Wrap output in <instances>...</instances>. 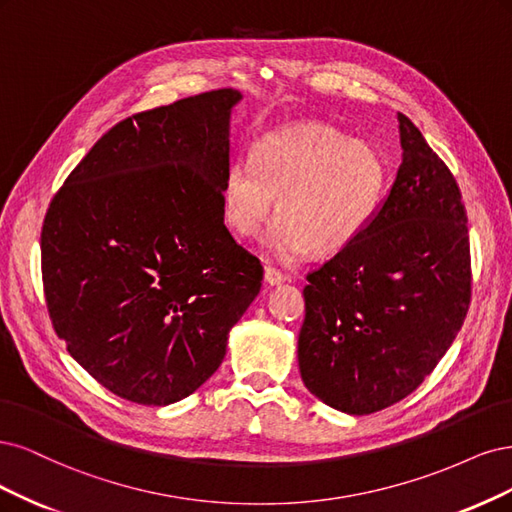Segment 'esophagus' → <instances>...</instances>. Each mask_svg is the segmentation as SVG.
<instances>
[{"mask_svg": "<svg viewBox=\"0 0 512 512\" xmlns=\"http://www.w3.org/2000/svg\"><path fill=\"white\" fill-rule=\"evenodd\" d=\"M263 280H266L268 285L276 287V285H283L287 278H285V274L280 272V270H276V268H272V266H266V268H263Z\"/></svg>", "mask_w": 512, "mask_h": 512, "instance_id": "34e87169", "label": "esophagus"}]
</instances>
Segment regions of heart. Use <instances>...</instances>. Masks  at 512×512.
<instances>
[{"mask_svg": "<svg viewBox=\"0 0 512 512\" xmlns=\"http://www.w3.org/2000/svg\"><path fill=\"white\" fill-rule=\"evenodd\" d=\"M387 180V161L372 144L327 123H293L257 138L251 159L227 163L223 217L238 236L257 238L276 208L266 240L276 257L336 255L370 227Z\"/></svg>", "mask_w": 512, "mask_h": 512, "instance_id": "heart-1", "label": "heart"}]
</instances>
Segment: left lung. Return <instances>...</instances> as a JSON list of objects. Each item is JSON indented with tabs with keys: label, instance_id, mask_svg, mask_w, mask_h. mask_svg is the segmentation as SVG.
<instances>
[{
	"label": "left lung",
	"instance_id": "left-lung-1",
	"mask_svg": "<svg viewBox=\"0 0 512 512\" xmlns=\"http://www.w3.org/2000/svg\"><path fill=\"white\" fill-rule=\"evenodd\" d=\"M402 163L374 221L308 274L302 381L346 415L404 400L449 351L470 306L468 217L451 170L398 112Z\"/></svg>",
	"mask_w": 512,
	"mask_h": 512
}]
</instances>
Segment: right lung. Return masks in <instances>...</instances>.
Listing matches in <instances>:
<instances>
[{
	"mask_svg": "<svg viewBox=\"0 0 512 512\" xmlns=\"http://www.w3.org/2000/svg\"><path fill=\"white\" fill-rule=\"evenodd\" d=\"M236 89L134 114L93 144L42 225L48 315L123 400L168 406L217 372L263 268L223 223Z\"/></svg>",
	"mask_w": 512,
	"mask_h": 512,
	"instance_id": "add662e5",
	"label": "right lung"
}]
</instances>
